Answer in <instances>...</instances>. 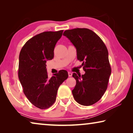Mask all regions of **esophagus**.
I'll return each instance as SVG.
<instances>
[{
    "mask_svg": "<svg viewBox=\"0 0 133 133\" xmlns=\"http://www.w3.org/2000/svg\"><path fill=\"white\" fill-rule=\"evenodd\" d=\"M72 73H71V72H69L68 73V75H69V77H71V76H72Z\"/></svg>",
    "mask_w": 133,
    "mask_h": 133,
    "instance_id": "34e87169",
    "label": "esophagus"
}]
</instances>
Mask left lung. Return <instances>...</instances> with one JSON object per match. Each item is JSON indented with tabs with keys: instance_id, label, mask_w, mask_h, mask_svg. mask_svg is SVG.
Returning a JSON list of instances; mask_svg holds the SVG:
<instances>
[{
	"instance_id": "obj_1",
	"label": "left lung",
	"mask_w": 133,
	"mask_h": 133,
	"mask_svg": "<svg viewBox=\"0 0 133 133\" xmlns=\"http://www.w3.org/2000/svg\"><path fill=\"white\" fill-rule=\"evenodd\" d=\"M63 35L75 46L77 59L83 62L85 72L82 76L73 74L76 80L72 90L73 97L81 105L94 104L106 91L111 75L107 49L101 38L89 29L67 30Z\"/></svg>"
}]
</instances>
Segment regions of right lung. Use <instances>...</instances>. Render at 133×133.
Instances as JSON below:
<instances>
[{
  "label": "right lung",
  "instance_id": "obj_1",
  "mask_svg": "<svg viewBox=\"0 0 133 133\" xmlns=\"http://www.w3.org/2000/svg\"><path fill=\"white\" fill-rule=\"evenodd\" d=\"M63 30L44 31L29 39L19 55L18 76L23 91L31 104L46 109L55 102L58 89L68 77L62 70L48 77L46 61L53 59L54 49Z\"/></svg>",
  "mask_w": 133,
  "mask_h": 133
}]
</instances>
